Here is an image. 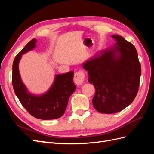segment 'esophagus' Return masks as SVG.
<instances>
[{"label": "esophagus", "mask_w": 154, "mask_h": 154, "mask_svg": "<svg viewBox=\"0 0 154 154\" xmlns=\"http://www.w3.org/2000/svg\"><path fill=\"white\" fill-rule=\"evenodd\" d=\"M85 78V74L82 71H80L74 74V82L78 85H81Z\"/></svg>", "instance_id": "34e87169"}]
</instances>
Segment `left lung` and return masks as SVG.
Returning a JSON list of instances; mask_svg holds the SVG:
<instances>
[{"label": "left lung", "instance_id": "1", "mask_svg": "<svg viewBox=\"0 0 154 154\" xmlns=\"http://www.w3.org/2000/svg\"><path fill=\"white\" fill-rule=\"evenodd\" d=\"M116 43L82 63L88 81L94 86L92 100L100 113L113 114L132 103L138 91L141 69L134 45L122 36H112Z\"/></svg>", "mask_w": 154, "mask_h": 154}]
</instances>
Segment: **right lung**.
Listing matches in <instances>:
<instances>
[{"instance_id":"add662e5","label":"right lung","mask_w":154,"mask_h":154,"mask_svg":"<svg viewBox=\"0 0 154 154\" xmlns=\"http://www.w3.org/2000/svg\"><path fill=\"white\" fill-rule=\"evenodd\" d=\"M36 40L32 39L15 57L13 63L12 84L14 91L22 106L33 117L43 120L61 117L67 108L69 97L75 91L74 72L57 74L49 89L40 95L32 94L22 82L18 64L22 55L36 48Z\"/></svg>"}]
</instances>
